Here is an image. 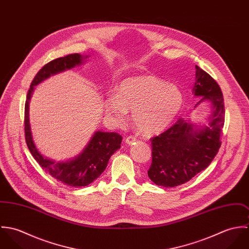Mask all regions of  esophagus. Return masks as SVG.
<instances>
[{"label":"esophagus","mask_w":249,"mask_h":249,"mask_svg":"<svg viewBox=\"0 0 249 249\" xmlns=\"http://www.w3.org/2000/svg\"><path fill=\"white\" fill-rule=\"evenodd\" d=\"M136 141H137V139L134 136H128L124 140V142H125V143H127V144H131L132 142H136Z\"/></svg>","instance_id":"esophagus-1"}]
</instances>
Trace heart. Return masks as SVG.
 Listing matches in <instances>:
<instances>
[{"label": "heart", "instance_id": "b5f03b06", "mask_svg": "<svg viewBox=\"0 0 249 249\" xmlns=\"http://www.w3.org/2000/svg\"><path fill=\"white\" fill-rule=\"evenodd\" d=\"M106 108L110 117L124 122L131 110V121L143 135H154L164 130L176 118L183 105V95L178 86L152 74L124 79L117 93L109 95Z\"/></svg>", "mask_w": 249, "mask_h": 249}]
</instances>
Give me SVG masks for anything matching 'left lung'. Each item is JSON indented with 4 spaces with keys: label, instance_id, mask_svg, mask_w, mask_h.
<instances>
[{
    "label": "left lung",
    "instance_id": "1",
    "mask_svg": "<svg viewBox=\"0 0 249 249\" xmlns=\"http://www.w3.org/2000/svg\"><path fill=\"white\" fill-rule=\"evenodd\" d=\"M194 93L202 97L199 103L206 100L212 104L209 126L195 128V124L180 118L150 139L152 161L147 175L158 186L177 187L188 182L211 164L221 145L225 116L222 92L213 77L197 65Z\"/></svg>",
    "mask_w": 249,
    "mask_h": 249
}]
</instances>
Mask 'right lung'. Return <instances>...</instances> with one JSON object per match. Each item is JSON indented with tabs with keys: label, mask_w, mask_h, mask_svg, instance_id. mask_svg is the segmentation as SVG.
Listing matches in <instances>:
<instances>
[{
	"label": "right lung",
	"mask_w": 249,
	"mask_h": 249,
	"mask_svg": "<svg viewBox=\"0 0 249 249\" xmlns=\"http://www.w3.org/2000/svg\"><path fill=\"white\" fill-rule=\"evenodd\" d=\"M82 59L80 54L71 53L64 57L53 59L44 65L36 73L31 83L25 105V138L32 155L37 163L53 178L73 188L87 186L104 173L111 155L121 147L123 137L116 132L97 131L87 147L76 158L67 162H54L44 157L36 148L30 127L29 101L35 85L52 74L79 65Z\"/></svg>",
	"instance_id": "obj_1"
}]
</instances>
